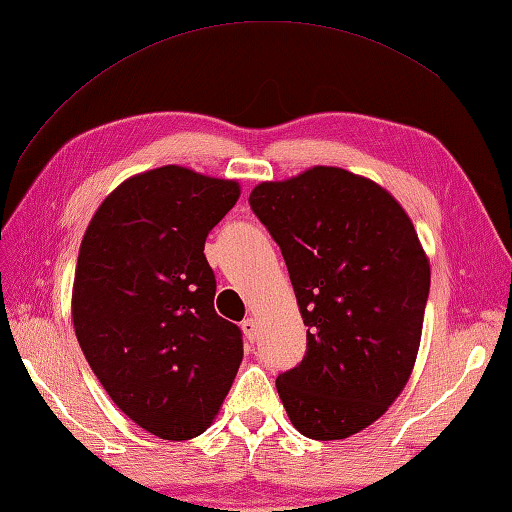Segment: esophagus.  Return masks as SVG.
Masks as SVG:
<instances>
[{"label":"esophagus","instance_id":"1","mask_svg":"<svg viewBox=\"0 0 512 512\" xmlns=\"http://www.w3.org/2000/svg\"><path fill=\"white\" fill-rule=\"evenodd\" d=\"M242 330H244V336H246L248 341H255V336H257V319H253V317L244 319L242 321Z\"/></svg>","mask_w":512,"mask_h":512}]
</instances>
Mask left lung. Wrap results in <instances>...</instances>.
Here are the masks:
<instances>
[{
    "label": "left lung",
    "mask_w": 512,
    "mask_h": 512,
    "mask_svg": "<svg viewBox=\"0 0 512 512\" xmlns=\"http://www.w3.org/2000/svg\"><path fill=\"white\" fill-rule=\"evenodd\" d=\"M281 248L306 356L277 376L295 429L343 440L398 398L416 363L431 270L402 206L376 182L312 167L248 198Z\"/></svg>",
    "instance_id": "left-lung-1"
}]
</instances>
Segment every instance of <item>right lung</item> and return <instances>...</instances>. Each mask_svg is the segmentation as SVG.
Here are the masks:
<instances>
[{
  "mask_svg": "<svg viewBox=\"0 0 512 512\" xmlns=\"http://www.w3.org/2000/svg\"><path fill=\"white\" fill-rule=\"evenodd\" d=\"M237 198L235 180L167 165L125 180L83 235L76 339L116 407L162 440L204 433L244 358L242 330L213 308L204 257Z\"/></svg>",
  "mask_w": 512,
  "mask_h": 512,
  "instance_id": "right-lung-1",
  "label": "right lung"
}]
</instances>
